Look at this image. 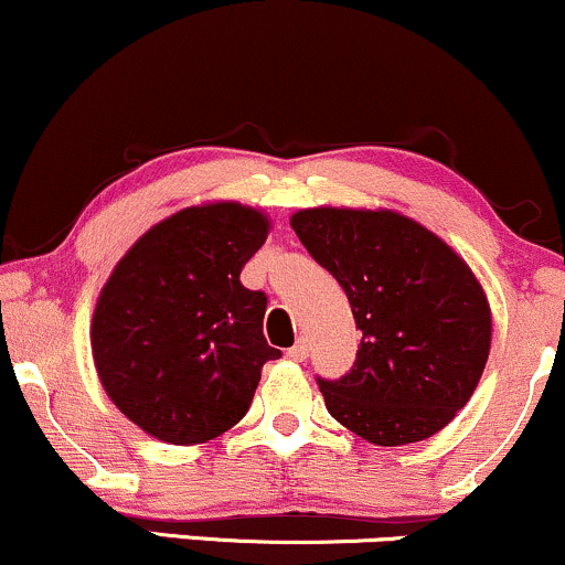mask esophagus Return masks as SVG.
Here are the masks:
<instances>
[{
  "instance_id": "1",
  "label": "esophagus",
  "mask_w": 565,
  "mask_h": 565,
  "mask_svg": "<svg viewBox=\"0 0 565 565\" xmlns=\"http://www.w3.org/2000/svg\"><path fill=\"white\" fill-rule=\"evenodd\" d=\"M288 356H290V360H294V362H303V360H307V356H309V343L303 341V338H301V341H296V347L288 349Z\"/></svg>"
}]
</instances>
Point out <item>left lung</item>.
Instances as JSON below:
<instances>
[{
  "instance_id": "left-lung-1",
  "label": "left lung",
  "mask_w": 565,
  "mask_h": 565,
  "mask_svg": "<svg viewBox=\"0 0 565 565\" xmlns=\"http://www.w3.org/2000/svg\"><path fill=\"white\" fill-rule=\"evenodd\" d=\"M290 227L362 330L354 367L317 377L328 413L377 447L439 434L473 396L492 347V311L468 264L396 211L322 205Z\"/></svg>"
}]
</instances>
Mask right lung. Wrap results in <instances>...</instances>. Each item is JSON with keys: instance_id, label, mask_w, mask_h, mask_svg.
<instances>
[{"instance_id": "1", "label": "right lung", "mask_w": 565, "mask_h": 565, "mask_svg": "<svg viewBox=\"0 0 565 565\" xmlns=\"http://www.w3.org/2000/svg\"><path fill=\"white\" fill-rule=\"evenodd\" d=\"M269 218L241 203L177 211L116 264L92 317V356L105 394L145 434L203 444L243 420L277 360L264 338L267 296L241 271Z\"/></svg>"}]
</instances>
